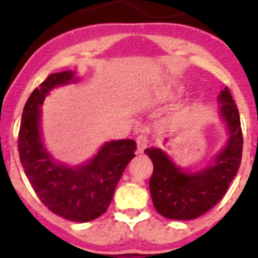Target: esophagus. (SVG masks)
<instances>
[{
	"label": "esophagus",
	"mask_w": 258,
	"mask_h": 258,
	"mask_svg": "<svg viewBox=\"0 0 258 258\" xmlns=\"http://www.w3.org/2000/svg\"><path fill=\"white\" fill-rule=\"evenodd\" d=\"M148 143H149V139L146 135H139L137 137V147H138V152L143 153V150L146 149Z\"/></svg>",
	"instance_id": "34e87169"
}]
</instances>
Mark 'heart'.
<instances>
[{
  "label": "heart",
  "mask_w": 258,
  "mask_h": 258,
  "mask_svg": "<svg viewBox=\"0 0 258 258\" xmlns=\"http://www.w3.org/2000/svg\"><path fill=\"white\" fill-rule=\"evenodd\" d=\"M184 88L177 84H168L160 91V98L161 99H174L182 96Z\"/></svg>",
  "instance_id": "1"
}]
</instances>
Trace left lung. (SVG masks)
<instances>
[{
    "instance_id": "1",
    "label": "left lung",
    "mask_w": 258,
    "mask_h": 258,
    "mask_svg": "<svg viewBox=\"0 0 258 258\" xmlns=\"http://www.w3.org/2000/svg\"><path fill=\"white\" fill-rule=\"evenodd\" d=\"M220 114L226 121L229 139L214 165L195 173L177 167L159 148H147L154 170L149 180L155 210L170 220H194L212 209L226 194L239 167L242 155L240 115L228 87L218 96Z\"/></svg>"
}]
</instances>
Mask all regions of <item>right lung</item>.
Returning a JSON list of instances; mask_svg holds the SVG:
<instances>
[{"label": "right lung", "mask_w": 258, "mask_h": 258, "mask_svg": "<svg viewBox=\"0 0 258 258\" xmlns=\"http://www.w3.org/2000/svg\"><path fill=\"white\" fill-rule=\"evenodd\" d=\"M75 73L51 74L32 91L22 115L18 150L24 172L38 199L53 214L73 222H90L106 211L123 171L135 158L132 139L105 143L87 164L65 166L44 149L40 132L41 110L48 92L75 82Z\"/></svg>", "instance_id": "add662e5"}]
</instances>
